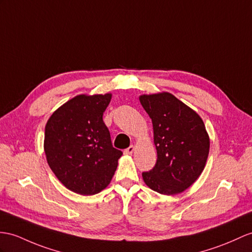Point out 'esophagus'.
Returning <instances> with one entry per match:
<instances>
[{
	"label": "esophagus",
	"mask_w": 252,
	"mask_h": 252,
	"mask_svg": "<svg viewBox=\"0 0 252 252\" xmlns=\"http://www.w3.org/2000/svg\"><path fill=\"white\" fill-rule=\"evenodd\" d=\"M133 151H134V146H133V145H130L129 147H128V149H126V150L124 151V153H125L126 155H130V154H132Z\"/></svg>",
	"instance_id": "1"
}]
</instances>
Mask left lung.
Returning <instances> with one entry per match:
<instances>
[{"instance_id": "1", "label": "left lung", "mask_w": 252, "mask_h": 252, "mask_svg": "<svg viewBox=\"0 0 252 252\" xmlns=\"http://www.w3.org/2000/svg\"><path fill=\"white\" fill-rule=\"evenodd\" d=\"M140 102L152 119L157 150L155 167L142 173L144 183L159 193H180L204 169L210 151L204 123L170 93L142 95Z\"/></svg>"}]
</instances>
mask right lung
<instances>
[{"label": "right lung", "instance_id": "add662e5", "mask_svg": "<svg viewBox=\"0 0 252 252\" xmlns=\"http://www.w3.org/2000/svg\"><path fill=\"white\" fill-rule=\"evenodd\" d=\"M111 94L79 95L48 120L45 153L49 167L71 191L92 195L105 189L123 155L111 142L102 115Z\"/></svg>", "mask_w": 252, "mask_h": 252}]
</instances>
